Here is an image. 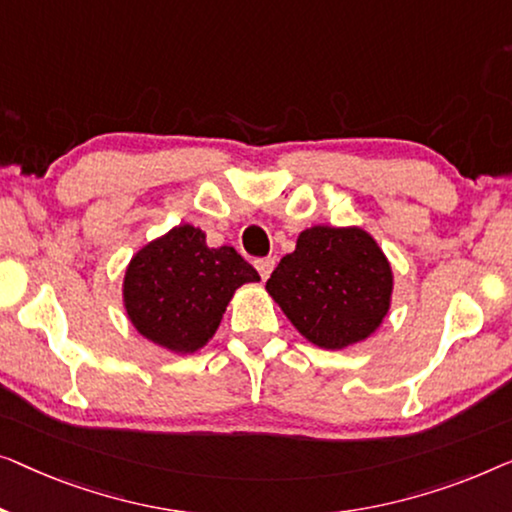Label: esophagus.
I'll list each match as a JSON object with an SVG mask.
<instances>
[{"label": "esophagus", "instance_id": "obj_1", "mask_svg": "<svg viewBox=\"0 0 512 512\" xmlns=\"http://www.w3.org/2000/svg\"><path fill=\"white\" fill-rule=\"evenodd\" d=\"M273 266H276V259L273 257H262V259H255V269L259 271V278L266 280L271 276Z\"/></svg>", "mask_w": 512, "mask_h": 512}]
</instances>
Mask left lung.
I'll list each match as a JSON object with an SVG mask.
<instances>
[{"label":"left lung","mask_w":512,"mask_h":512,"mask_svg":"<svg viewBox=\"0 0 512 512\" xmlns=\"http://www.w3.org/2000/svg\"><path fill=\"white\" fill-rule=\"evenodd\" d=\"M266 290L308 341L327 350L364 341L390 308L392 269L362 229L311 227L266 280Z\"/></svg>","instance_id":"left-lung-1"}]
</instances>
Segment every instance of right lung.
<instances>
[{
	"instance_id": "1",
	"label": "right lung",
	"mask_w": 512,
	"mask_h": 512,
	"mask_svg": "<svg viewBox=\"0 0 512 512\" xmlns=\"http://www.w3.org/2000/svg\"><path fill=\"white\" fill-rule=\"evenodd\" d=\"M259 273L232 246L208 248L192 225L171 229L129 262L125 306L132 325L174 352H194L218 329L236 287Z\"/></svg>"
}]
</instances>
